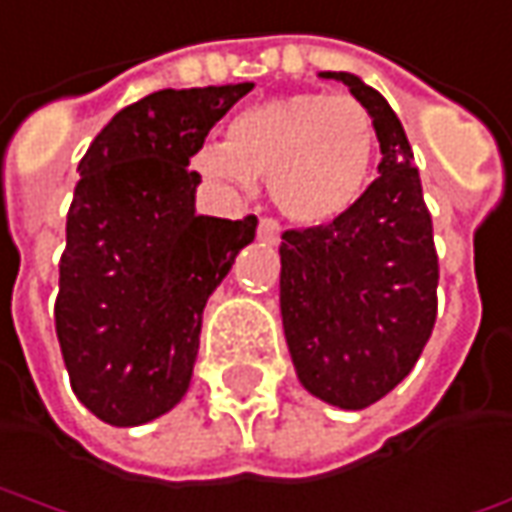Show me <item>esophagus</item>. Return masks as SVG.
Returning a JSON list of instances; mask_svg holds the SVG:
<instances>
[{"instance_id":"esophagus-1","label":"esophagus","mask_w":512,"mask_h":512,"mask_svg":"<svg viewBox=\"0 0 512 512\" xmlns=\"http://www.w3.org/2000/svg\"><path fill=\"white\" fill-rule=\"evenodd\" d=\"M259 239L267 242V245H279V239H281L279 222H276V219H262V222H259Z\"/></svg>"}]
</instances>
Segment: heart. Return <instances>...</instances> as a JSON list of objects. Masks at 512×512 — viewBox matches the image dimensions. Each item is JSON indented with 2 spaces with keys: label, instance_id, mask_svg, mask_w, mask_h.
Segmentation results:
<instances>
[{
  "label": "heart",
  "instance_id": "obj_1",
  "mask_svg": "<svg viewBox=\"0 0 512 512\" xmlns=\"http://www.w3.org/2000/svg\"><path fill=\"white\" fill-rule=\"evenodd\" d=\"M375 146V123L360 101L293 92L242 109L228 126V140H205L191 168L231 191L267 180L281 214L318 225L363 197Z\"/></svg>",
  "mask_w": 512,
  "mask_h": 512
}]
</instances>
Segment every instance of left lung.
Listing matches in <instances>:
<instances>
[{
  "instance_id": "8db88e82",
  "label": "left lung",
  "mask_w": 512,
  "mask_h": 512,
  "mask_svg": "<svg viewBox=\"0 0 512 512\" xmlns=\"http://www.w3.org/2000/svg\"><path fill=\"white\" fill-rule=\"evenodd\" d=\"M344 81L366 106L380 166L346 214L281 236V324L301 386L360 411L414 369L437 321V250L420 171L389 101L355 72Z\"/></svg>"
}]
</instances>
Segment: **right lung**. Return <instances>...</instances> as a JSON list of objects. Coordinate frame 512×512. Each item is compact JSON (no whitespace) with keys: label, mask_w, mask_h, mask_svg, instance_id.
<instances>
[{"label":"right lung","mask_w":512,"mask_h":512,"mask_svg":"<svg viewBox=\"0 0 512 512\" xmlns=\"http://www.w3.org/2000/svg\"><path fill=\"white\" fill-rule=\"evenodd\" d=\"M250 89L152 92L120 109L78 163L56 332L72 392L104 423H152L191 386L202 310L259 219L197 214L202 177L188 163Z\"/></svg>","instance_id":"obj_1"}]
</instances>
